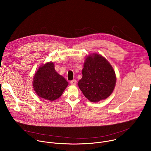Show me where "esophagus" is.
<instances>
[{
	"label": "esophagus",
	"mask_w": 151,
	"mask_h": 151,
	"mask_svg": "<svg viewBox=\"0 0 151 151\" xmlns=\"http://www.w3.org/2000/svg\"><path fill=\"white\" fill-rule=\"evenodd\" d=\"M76 81L75 80V79H73V80H72V81H70V83H71V85H75L76 84Z\"/></svg>",
	"instance_id": "34e87169"
}]
</instances>
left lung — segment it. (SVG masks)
Returning <instances> with one entry per match:
<instances>
[{
	"label": "left lung",
	"instance_id": "left-lung-1",
	"mask_svg": "<svg viewBox=\"0 0 151 151\" xmlns=\"http://www.w3.org/2000/svg\"><path fill=\"white\" fill-rule=\"evenodd\" d=\"M82 73L78 85L89 101L99 102L112 93L116 85V75L110 63L101 55L93 53L87 56Z\"/></svg>",
	"mask_w": 151,
	"mask_h": 151
}]
</instances>
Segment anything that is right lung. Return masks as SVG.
<instances>
[{
    "instance_id": "1",
    "label": "right lung",
    "mask_w": 151,
    "mask_h": 151,
    "mask_svg": "<svg viewBox=\"0 0 151 151\" xmlns=\"http://www.w3.org/2000/svg\"><path fill=\"white\" fill-rule=\"evenodd\" d=\"M52 61L41 65L33 79V87L40 98L54 101L58 99L68 86V82L55 70Z\"/></svg>"
}]
</instances>
